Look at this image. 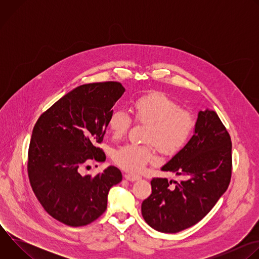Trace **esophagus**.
<instances>
[{"mask_svg": "<svg viewBox=\"0 0 259 259\" xmlns=\"http://www.w3.org/2000/svg\"><path fill=\"white\" fill-rule=\"evenodd\" d=\"M124 177H125L127 180H129V181H136V180H138V179L141 178L140 176L134 175V174H125Z\"/></svg>", "mask_w": 259, "mask_h": 259, "instance_id": "obj_1", "label": "esophagus"}]
</instances>
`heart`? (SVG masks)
I'll list each match as a JSON object with an SVG mask.
<instances>
[{"instance_id":"1","label":"heart","mask_w":259,"mask_h":259,"mask_svg":"<svg viewBox=\"0 0 259 259\" xmlns=\"http://www.w3.org/2000/svg\"><path fill=\"white\" fill-rule=\"evenodd\" d=\"M137 123L146 124L143 140L147 144L128 143L114 152L113 159L122 169L139 173L156 160L155 146L165 154H173L187 143L195 126L188 109L178 108L176 102L161 92L137 98L132 105ZM131 118L123 109L113 110L107 119V127L115 138H122L131 126Z\"/></svg>"}]
</instances>
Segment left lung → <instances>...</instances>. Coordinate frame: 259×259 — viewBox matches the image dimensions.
I'll list each match as a JSON object with an SVG mask.
<instances>
[{
  "mask_svg": "<svg viewBox=\"0 0 259 259\" xmlns=\"http://www.w3.org/2000/svg\"><path fill=\"white\" fill-rule=\"evenodd\" d=\"M163 171L184 175L180 182L167 178L151 181L152 194L141 205L146 224L161 233L174 234L203 219L229 188L232 177V141L214 110L199 112L194 135Z\"/></svg>",
  "mask_w": 259,
  "mask_h": 259,
  "instance_id": "1",
  "label": "left lung"
}]
</instances>
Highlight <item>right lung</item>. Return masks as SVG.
I'll return each mask as SVG.
<instances>
[{
	"mask_svg": "<svg viewBox=\"0 0 259 259\" xmlns=\"http://www.w3.org/2000/svg\"><path fill=\"white\" fill-rule=\"evenodd\" d=\"M125 92L119 82L81 85L57 100L36 121L29 142L27 172L44 209L60 223L83 227L106 209L109 189L122 180L109 166L82 175L90 161L103 162L101 143L113 106Z\"/></svg>",
	"mask_w": 259,
	"mask_h": 259,
	"instance_id": "add662e5",
	"label": "right lung"
}]
</instances>
